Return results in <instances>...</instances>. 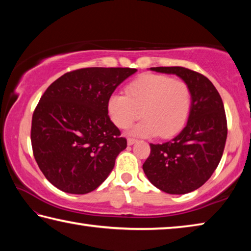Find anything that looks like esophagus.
Returning a JSON list of instances; mask_svg holds the SVG:
<instances>
[{"mask_svg": "<svg viewBox=\"0 0 251 251\" xmlns=\"http://www.w3.org/2000/svg\"><path fill=\"white\" fill-rule=\"evenodd\" d=\"M135 142H137V140L133 139V138H129L128 139V144H129V146H132V144H134Z\"/></svg>", "mask_w": 251, "mask_h": 251, "instance_id": "1", "label": "esophagus"}]
</instances>
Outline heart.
<instances>
[{
    "label": "heart",
    "mask_w": 251,
    "mask_h": 251,
    "mask_svg": "<svg viewBox=\"0 0 251 251\" xmlns=\"http://www.w3.org/2000/svg\"><path fill=\"white\" fill-rule=\"evenodd\" d=\"M192 91L184 80L165 75L146 74L126 88V96L113 94L108 100V112L118 128L126 129L139 119L132 129L140 137L171 138L182 130L190 116Z\"/></svg>",
    "instance_id": "1"
}]
</instances>
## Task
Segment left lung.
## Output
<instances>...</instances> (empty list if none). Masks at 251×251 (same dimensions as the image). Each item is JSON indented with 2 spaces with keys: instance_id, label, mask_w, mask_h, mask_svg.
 Here are the masks:
<instances>
[{
  "instance_id": "1",
  "label": "left lung",
  "mask_w": 251,
  "mask_h": 251,
  "mask_svg": "<svg viewBox=\"0 0 251 251\" xmlns=\"http://www.w3.org/2000/svg\"><path fill=\"white\" fill-rule=\"evenodd\" d=\"M174 74L191 88L188 121L176 137L150 144L143 171L153 185L169 194H186L208 181L221 162L227 139V119L221 95L201 75L185 67H152Z\"/></svg>"
}]
</instances>
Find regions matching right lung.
<instances>
[{
    "label": "right lung",
    "instance_id": "1",
    "mask_svg": "<svg viewBox=\"0 0 251 251\" xmlns=\"http://www.w3.org/2000/svg\"><path fill=\"white\" fill-rule=\"evenodd\" d=\"M135 68H81L47 88L34 110L33 154L52 185L87 194L111 172L126 139L110 120L108 100Z\"/></svg>",
    "mask_w": 251,
    "mask_h": 251
}]
</instances>
